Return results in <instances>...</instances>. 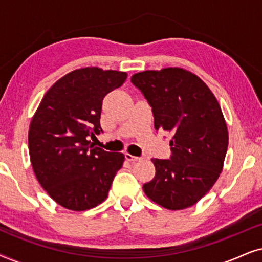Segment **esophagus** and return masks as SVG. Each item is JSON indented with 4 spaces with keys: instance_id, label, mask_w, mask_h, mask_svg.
Returning a JSON list of instances; mask_svg holds the SVG:
<instances>
[{
    "instance_id": "1",
    "label": "esophagus",
    "mask_w": 262,
    "mask_h": 262,
    "mask_svg": "<svg viewBox=\"0 0 262 262\" xmlns=\"http://www.w3.org/2000/svg\"><path fill=\"white\" fill-rule=\"evenodd\" d=\"M125 159H126V161H128V162H137L138 160H141V159H139V157L132 156L131 154H128V152L125 154Z\"/></svg>"
}]
</instances>
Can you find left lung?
<instances>
[{
	"label": "left lung",
	"instance_id": "obj_1",
	"mask_svg": "<svg viewBox=\"0 0 262 262\" xmlns=\"http://www.w3.org/2000/svg\"><path fill=\"white\" fill-rule=\"evenodd\" d=\"M131 82L152 107L155 130L171 135L170 159L151 160L156 174L143 191L168 210L193 206L223 169L229 135L220 103L196 75L182 68L142 71Z\"/></svg>",
	"mask_w": 262,
	"mask_h": 262
}]
</instances>
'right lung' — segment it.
Instances as JSON below:
<instances>
[{
	"instance_id": "obj_1",
	"label": "right lung",
	"mask_w": 262,
	"mask_h": 262,
	"mask_svg": "<svg viewBox=\"0 0 262 262\" xmlns=\"http://www.w3.org/2000/svg\"><path fill=\"white\" fill-rule=\"evenodd\" d=\"M127 74L82 68L59 78L46 92L32 118L28 149L41 187L60 206L84 211L108 195L124 154L108 152L89 139L102 131V100Z\"/></svg>"
}]
</instances>
